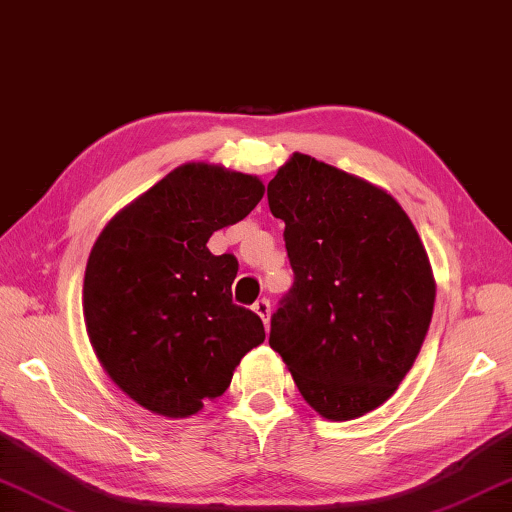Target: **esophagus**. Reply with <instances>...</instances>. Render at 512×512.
Listing matches in <instances>:
<instances>
[{
    "label": "esophagus",
    "instance_id": "obj_1",
    "mask_svg": "<svg viewBox=\"0 0 512 512\" xmlns=\"http://www.w3.org/2000/svg\"><path fill=\"white\" fill-rule=\"evenodd\" d=\"M253 310L255 313L262 317V322L264 324H268V319H270V302L266 297H262V299H257V302L253 304Z\"/></svg>",
    "mask_w": 512,
    "mask_h": 512
}]
</instances>
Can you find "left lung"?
<instances>
[{"label": "left lung", "instance_id": "left-lung-1", "mask_svg": "<svg viewBox=\"0 0 512 512\" xmlns=\"http://www.w3.org/2000/svg\"><path fill=\"white\" fill-rule=\"evenodd\" d=\"M268 206L295 273L268 344L319 415L362 417L395 393L428 333L422 239L386 190L302 153L268 182Z\"/></svg>", "mask_w": 512, "mask_h": 512}]
</instances>
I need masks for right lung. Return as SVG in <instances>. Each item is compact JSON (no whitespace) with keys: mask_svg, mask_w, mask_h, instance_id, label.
Instances as JSON below:
<instances>
[{"mask_svg":"<svg viewBox=\"0 0 512 512\" xmlns=\"http://www.w3.org/2000/svg\"><path fill=\"white\" fill-rule=\"evenodd\" d=\"M262 197L253 175L186 164L97 237L84 277L86 330L110 379L139 406L166 417L199 413L264 342L259 315L233 304L237 257L206 248Z\"/></svg>","mask_w":512,"mask_h":512,"instance_id":"add662e5","label":"right lung"}]
</instances>
